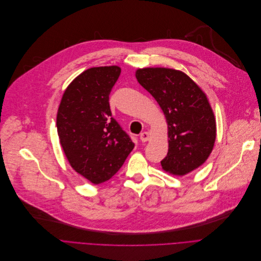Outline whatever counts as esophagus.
<instances>
[{
  "label": "esophagus",
  "instance_id": "obj_1",
  "mask_svg": "<svg viewBox=\"0 0 261 261\" xmlns=\"http://www.w3.org/2000/svg\"><path fill=\"white\" fill-rule=\"evenodd\" d=\"M140 140H141L142 142H146V141L150 140V134H148L147 132L141 133V134H140Z\"/></svg>",
  "mask_w": 261,
  "mask_h": 261
}]
</instances>
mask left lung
I'll use <instances>...</instances> for the list:
<instances>
[{"label":"left lung","mask_w":261,"mask_h":261,"mask_svg":"<svg viewBox=\"0 0 261 261\" xmlns=\"http://www.w3.org/2000/svg\"><path fill=\"white\" fill-rule=\"evenodd\" d=\"M138 83L163 109L168 123L169 150L163 169L185 175L202 166L216 141V120L205 93L185 73L167 68L136 72Z\"/></svg>","instance_id":"8db88e82"}]
</instances>
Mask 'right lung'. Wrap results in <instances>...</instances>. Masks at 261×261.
<instances>
[{
  "label": "right lung",
  "instance_id": "right-lung-1",
  "mask_svg": "<svg viewBox=\"0 0 261 261\" xmlns=\"http://www.w3.org/2000/svg\"><path fill=\"white\" fill-rule=\"evenodd\" d=\"M120 73L117 66L84 71L68 86L57 113L60 144L71 167L95 185L113 177L135 146L109 106Z\"/></svg>",
  "mask_w": 261,
  "mask_h": 261
}]
</instances>
